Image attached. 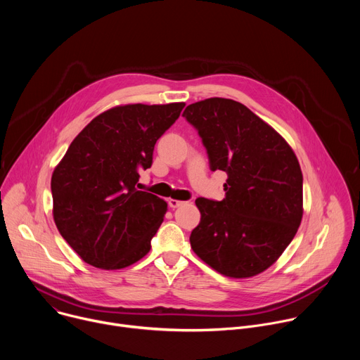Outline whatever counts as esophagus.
<instances>
[{
	"mask_svg": "<svg viewBox=\"0 0 360 360\" xmlns=\"http://www.w3.org/2000/svg\"><path fill=\"white\" fill-rule=\"evenodd\" d=\"M168 203H169V207H171L172 210H175V208H179L184 202H182V200H178V199H169Z\"/></svg>",
	"mask_w": 360,
	"mask_h": 360,
	"instance_id": "esophagus-1",
	"label": "esophagus"
}]
</instances>
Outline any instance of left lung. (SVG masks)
Returning a JSON list of instances; mask_svg holds the SVG:
<instances>
[{
    "instance_id": "obj_1",
    "label": "left lung",
    "mask_w": 360,
    "mask_h": 360,
    "mask_svg": "<svg viewBox=\"0 0 360 360\" xmlns=\"http://www.w3.org/2000/svg\"><path fill=\"white\" fill-rule=\"evenodd\" d=\"M212 171L228 174L225 198L195 200L191 248L217 272L250 278L274 265L303 215V176L289 143L240 102L208 98L185 108Z\"/></svg>"
}]
</instances>
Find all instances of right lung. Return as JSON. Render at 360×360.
Wrapping results in <instances>:
<instances>
[{"label":"right lung","mask_w":360,"mask_h":360,"mask_svg":"<svg viewBox=\"0 0 360 360\" xmlns=\"http://www.w3.org/2000/svg\"><path fill=\"white\" fill-rule=\"evenodd\" d=\"M184 107L120 105L95 117L71 142L51 178L53 215L84 262L122 269L149 252L168 203L138 191V172L150 168L153 146Z\"/></svg>","instance_id":"add662e5"}]
</instances>
